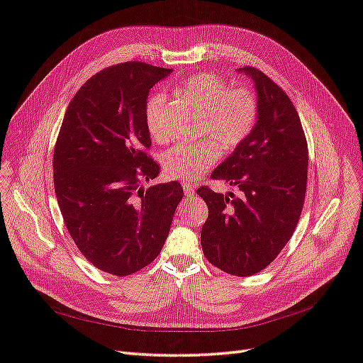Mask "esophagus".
<instances>
[{"instance_id":"1","label":"esophagus","mask_w":363,"mask_h":363,"mask_svg":"<svg viewBox=\"0 0 363 363\" xmlns=\"http://www.w3.org/2000/svg\"><path fill=\"white\" fill-rule=\"evenodd\" d=\"M182 186H183L184 195H188V197H192V195L195 194V189L192 188V184H189V183H182Z\"/></svg>"}]
</instances>
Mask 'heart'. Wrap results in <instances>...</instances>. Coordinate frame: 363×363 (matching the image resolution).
Returning a JSON list of instances; mask_svg holds the SVG:
<instances>
[{
    "label": "heart",
    "mask_w": 363,
    "mask_h": 363,
    "mask_svg": "<svg viewBox=\"0 0 363 363\" xmlns=\"http://www.w3.org/2000/svg\"><path fill=\"white\" fill-rule=\"evenodd\" d=\"M175 91L204 110L203 134L213 135L224 150L240 146L257 125L258 101L255 94L246 88H232L228 81L217 74L191 76ZM164 105L163 96H154L145 110L146 128L152 139L160 143L171 137L164 121ZM216 141L206 139L197 143L175 145L164 154L166 175L183 182L200 179L203 172L220 159V145Z\"/></svg>",
    "instance_id": "b5f03b06"
}]
</instances>
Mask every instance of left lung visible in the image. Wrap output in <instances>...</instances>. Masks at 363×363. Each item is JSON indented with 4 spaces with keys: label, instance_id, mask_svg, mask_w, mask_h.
<instances>
[{
    "label": "left lung",
    "instance_id": "8db88e82",
    "mask_svg": "<svg viewBox=\"0 0 363 363\" xmlns=\"http://www.w3.org/2000/svg\"><path fill=\"white\" fill-rule=\"evenodd\" d=\"M237 72L253 81L258 121L252 134L212 172L238 186L241 197L200 188L209 208L201 249L215 267L235 277L266 269L291 238L307 191L308 148L289 96L258 68Z\"/></svg>",
    "mask_w": 363,
    "mask_h": 363
}]
</instances>
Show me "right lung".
Wrapping results in <instances>:
<instances>
[{"label":"right lung","mask_w":363,"mask_h":363,"mask_svg":"<svg viewBox=\"0 0 363 363\" xmlns=\"http://www.w3.org/2000/svg\"><path fill=\"white\" fill-rule=\"evenodd\" d=\"M171 68L125 62L90 77L65 111L53 155L57 204L68 233L94 267L126 277L148 266L168 238L183 199L179 182L159 175L145 110Z\"/></svg>","instance_id":"1"}]
</instances>
